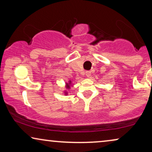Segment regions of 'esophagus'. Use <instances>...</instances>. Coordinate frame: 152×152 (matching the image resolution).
Masks as SVG:
<instances>
[{
  "label": "esophagus",
  "mask_w": 152,
  "mask_h": 152,
  "mask_svg": "<svg viewBox=\"0 0 152 152\" xmlns=\"http://www.w3.org/2000/svg\"><path fill=\"white\" fill-rule=\"evenodd\" d=\"M91 75V71H86V75L87 77H90Z\"/></svg>",
  "instance_id": "1"
}]
</instances>
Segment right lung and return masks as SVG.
<instances>
[{
    "mask_svg": "<svg viewBox=\"0 0 152 152\" xmlns=\"http://www.w3.org/2000/svg\"><path fill=\"white\" fill-rule=\"evenodd\" d=\"M70 83H69V84H67V88H70ZM66 94H67V93H66Z\"/></svg>",
    "mask_w": 152,
    "mask_h": 152,
    "instance_id": "right-lung-1",
    "label": "right lung"
}]
</instances>
